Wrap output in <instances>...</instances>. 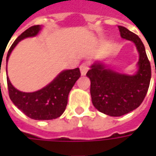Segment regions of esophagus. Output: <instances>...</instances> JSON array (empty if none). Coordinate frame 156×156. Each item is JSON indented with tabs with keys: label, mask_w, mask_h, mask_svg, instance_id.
Instances as JSON below:
<instances>
[{
	"label": "esophagus",
	"mask_w": 156,
	"mask_h": 156,
	"mask_svg": "<svg viewBox=\"0 0 156 156\" xmlns=\"http://www.w3.org/2000/svg\"><path fill=\"white\" fill-rule=\"evenodd\" d=\"M89 69V62H84L80 65V71H81L82 75H85L87 73V72Z\"/></svg>",
	"instance_id": "1"
}]
</instances>
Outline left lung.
<instances>
[{"mask_svg": "<svg viewBox=\"0 0 156 156\" xmlns=\"http://www.w3.org/2000/svg\"><path fill=\"white\" fill-rule=\"evenodd\" d=\"M122 38L134 42L140 53L139 70L132 76L121 74L105 65H92L87 76L90 78L92 102L98 111L109 116H122L137 108L147 94L151 78V62L140 38L129 30L119 26Z\"/></svg>", "mask_w": 156, "mask_h": 156, "instance_id": "obj_1", "label": "left lung"}]
</instances>
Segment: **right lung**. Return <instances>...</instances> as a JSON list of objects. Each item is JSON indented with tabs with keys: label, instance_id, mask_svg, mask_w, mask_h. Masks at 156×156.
I'll use <instances>...</instances> for the list:
<instances>
[{
	"label": "right lung",
	"instance_id": "obj_1",
	"mask_svg": "<svg viewBox=\"0 0 156 156\" xmlns=\"http://www.w3.org/2000/svg\"><path fill=\"white\" fill-rule=\"evenodd\" d=\"M41 29L40 25L32 26L16 39L6 56V64L11 52L19 41L26 37H34ZM80 76L81 73L78 68L65 70L46 87L33 93L17 90L7 77L9 97L23 114L32 119L49 120L57 119L64 112L68 105V94Z\"/></svg>",
	"mask_w": 156,
	"mask_h": 156
}]
</instances>
